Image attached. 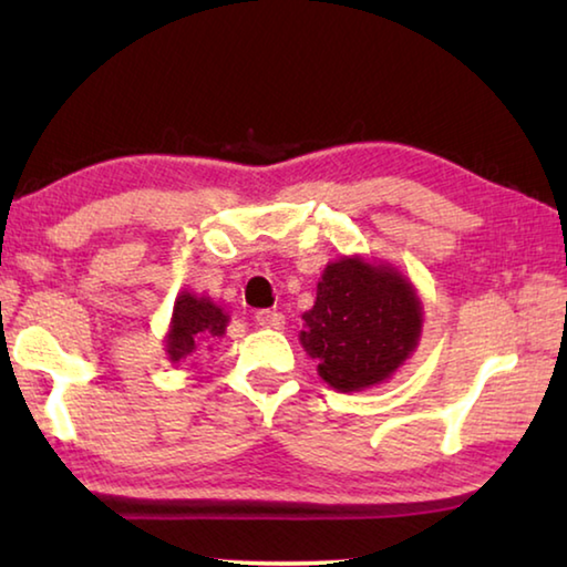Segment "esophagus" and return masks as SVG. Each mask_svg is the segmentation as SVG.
Instances as JSON below:
<instances>
[{
	"label": "esophagus",
	"mask_w": 567,
	"mask_h": 567,
	"mask_svg": "<svg viewBox=\"0 0 567 567\" xmlns=\"http://www.w3.org/2000/svg\"><path fill=\"white\" fill-rule=\"evenodd\" d=\"M255 320H257V324H262V328L280 330L285 324V315L277 312V310H257Z\"/></svg>",
	"instance_id": "1"
}]
</instances>
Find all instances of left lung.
I'll return each instance as SVG.
<instances>
[{
    "mask_svg": "<svg viewBox=\"0 0 567 567\" xmlns=\"http://www.w3.org/2000/svg\"><path fill=\"white\" fill-rule=\"evenodd\" d=\"M302 320L305 350L318 358L320 378L342 392L390 378L415 350L422 328L410 282L358 257L324 267L318 300Z\"/></svg>",
    "mask_w": 567,
    "mask_h": 567,
    "instance_id": "left-lung-1",
    "label": "left lung"
}]
</instances>
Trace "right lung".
Here are the masks:
<instances>
[{
	"instance_id": "obj_1",
	"label": "right lung",
	"mask_w": 567,
	"mask_h": 567,
	"mask_svg": "<svg viewBox=\"0 0 567 567\" xmlns=\"http://www.w3.org/2000/svg\"><path fill=\"white\" fill-rule=\"evenodd\" d=\"M227 328V315L223 307L209 302L207 297L179 295L172 315V330L167 334V352L172 360L187 358L199 344L223 338Z\"/></svg>"
}]
</instances>
